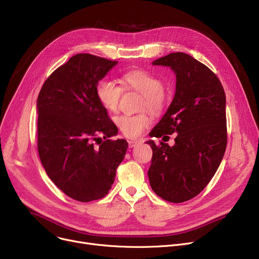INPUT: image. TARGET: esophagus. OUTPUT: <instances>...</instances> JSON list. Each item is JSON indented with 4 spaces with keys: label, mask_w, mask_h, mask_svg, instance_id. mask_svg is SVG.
Returning <instances> with one entry per match:
<instances>
[{
    "label": "esophagus",
    "mask_w": 259,
    "mask_h": 259,
    "mask_svg": "<svg viewBox=\"0 0 259 259\" xmlns=\"http://www.w3.org/2000/svg\"><path fill=\"white\" fill-rule=\"evenodd\" d=\"M139 144H140L139 141H128V145H129L130 148H133V147H135V146L139 145Z\"/></svg>",
    "instance_id": "esophagus-1"
}]
</instances>
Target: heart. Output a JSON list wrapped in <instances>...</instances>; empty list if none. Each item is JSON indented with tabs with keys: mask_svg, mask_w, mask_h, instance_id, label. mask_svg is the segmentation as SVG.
Segmentation results:
<instances>
[{
	"mask_svg": "<svg viewBox=\"0 0 259 259\" xmlns=\"http://www.w3.org/2000/svg\"><path fill=\"white\" fill-rule=\"evenodd\" d=\"M121 84L127 90H134L143 95L141 109L158 113L164 109L167 95L161 79L153 73L143 69L131 70L121 76ZM121 88L111 79H101L97 85V97L101 105L109 112L118 110ZM115 122L124 137L139 138L143 131L152 124L151 114L144 111L139 114H122L115 118Z\"/></svg>",
	"mask_w": 259,
	"mask_h": 259,
	"instance_id": "heart-1",
	"label": "heart"
}]
</instances>
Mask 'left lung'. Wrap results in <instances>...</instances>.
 <instances>
[{
    "label": "left lung",
    "instance_id": "obj_1",
    "mask_svg": "<svg viewBox=\"0 0 259 259\" xmlns=\"http://www.w3.org/2000/svg\"><path fill=\"white\" fill-rule=\"evenodd\" d=\"M152 64L171 68L176 74V89L150 137L178 134L172 147L164 142H147L153 151L148 178L159 197L184 202L206 188L224 157L226 94L216 74L187 53H170Z\"/></svg>",
    "mask_w": 259,
    "mask_h": 259
}]
</instances>
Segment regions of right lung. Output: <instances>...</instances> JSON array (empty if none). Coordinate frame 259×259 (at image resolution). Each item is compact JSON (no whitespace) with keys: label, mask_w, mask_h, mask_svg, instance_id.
Returning a JSON list of instances; mask_svg holds the SVG:
<instances>
[{"label":"right lung","mask_w":259,"mask_h":259,"mask_svg":"<svg viewBox=\"0 0 259 259\" xmlns=\"http://www.w3.org/2000/svg\"><path fill=\"white\" fill-rule=\"evenodd\" d=\"M116 64L75 54L48 76L37 97L40 161L56 186L81 202L108 194L128 148L125 140H108L117 127L97 97L99 80Z\"/></svg>","instance_id":"add662e5"}]
</instances>
